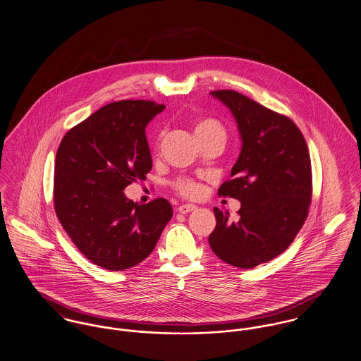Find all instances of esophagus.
I'll use <instances>...</instances> for the list:
<instances>
[{
	"mask_svg": "<svg viewBox=\"0 0 361 361\" xmlns=\"http://www.w3.org/2000/svg\"><path fill=\"white\" fill-rule=\"evenodd\" d=\"M197 207L196 205H193V204H183V205H179V208H178V211L180 212V214H189V212H192V211H196Z\"/></svg>",
	"mask_w": 361,
	"mask_h": 361,
	"instance_id": "esophagus-1",
	"label": "esophagus"
}]
</instances>
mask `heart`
<instances>
[{
  "mask_svg": "<svg viewBox=\"0 0 361 361\" xmlns=\"http://www.w3.org/2000/svg\"><path fill=\"white\" fill-rule=\"evenodd\" d=\"M195 133H196L197 139L202 140L211 136H219L222 139H225L226 131L224 128V126L214 120V118H201L196 121L195 124ZM172 188L175 189L176 193H179L180 196L188 197V198H195L201 193V186L188 178H179L172 183Z\"/></svg>",
  "mask_w": 361,
  "mask_h": 361,
  "instance_id": "heart-1",
  "label": "heart"
}]
</instances>
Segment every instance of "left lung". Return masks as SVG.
<instances>
[{
    "mask_svg": "<svg viewBox=\"0 0 361 361\" xmlns=\"http://www.w3.org/2000/svg\"><path fill=\"white\" fill-rule=\"evenodd\" d=\"M235 118L243 140L231 179L218 195L241 202L238 221L214 208L216 226L208 241L215 255L251 269L283 254L303 226L312 201V164L295 123L231 90L212 91Z\"/></svg>",
    "mask_w": 361,
    "mask_h": 361,
    "instance_id": "1",
    "label": "left lung"
}]
</instances>
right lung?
Instances as JSON below:
<instances>
[{
  "mask_svg": "<svg viewBox=\"0 0 361 361\" xmlns=\"http://www.w3.org/2000/svg\"><path fill=\"white\" fill-rule=\"evenodd\" d=\"M164 109L152 100L109 103L59 145L56 216L80 252L103 269L118 271L146 259L172 218L165 198L137 204L124 195L152 169L145 128Z\"/></svg>",
  "mask_w": 361,
  "mask_h": 361,
  "instance_id": "add662e5",
  "label": "right lung"
}]
</instances>
